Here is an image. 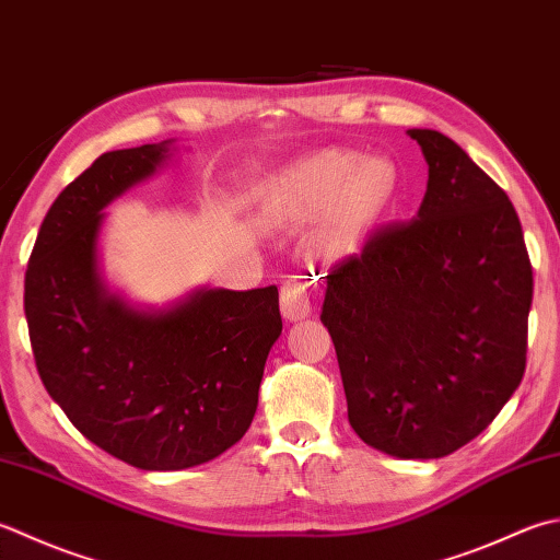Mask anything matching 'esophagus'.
I'll return each mask as SVG.
<instances>
[{
  "instance_id": "34e87169",
  "label": "esophagus",
  "mask_w": 560,
  "mask_h": 560,
  "mask_svg": "<svg viewBox=\"0 0 560 560\" xmlns=\"http://www.w3.org/2000/svg\"><path fill=\"white\" fill-rule=\"evenodd\" d=\"M313 313V301H311V291L308 283H303L299 279H291L281 287V315L287 320H305Z\"/></svg>"
}]
</instances>
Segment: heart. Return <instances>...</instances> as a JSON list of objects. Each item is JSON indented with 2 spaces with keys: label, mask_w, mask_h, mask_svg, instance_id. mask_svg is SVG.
Segmentation results:
<instances>
[{
  "label": "heart",
  "mask_w": 560,
  "mask_h": 560,
  "mask_svg": "<svg viewBox=\"0 0 560 560\" xmlns=\"http://www.w3.org/2000/svg\"><path fill=\"white\" fill-rule=\"evenodd\" d=\"M400 189V170L390 158H361L352 150H325L283 170L279 191L301 223L323 221L320 245L349 255L371 225L388 211Z\"/></svg>",
  "instance_id": "1"
}]
</instances>
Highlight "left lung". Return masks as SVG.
<instances>
[{"label":"left lung","instance_id":"8db88e82","mask_svg":"<svg viewBox=\"0 0 560 560\" xmlns=\"http://www.w3.org/2000/svg\"><path fill=\"white\" fill-rule=\"evenodd\" d=\"M408 136L430 167L418 213L330 269L320 320L361 440L442 458L517 390L534 279L508 194L440 130Z\"/></svg>","mask_w":560,"mask_h":560}]
</instances>
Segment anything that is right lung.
Returning a JSON list of instances; mask_svg holds the SVG:
<instances>
[{
	"instance_id": "right-lung-1",
	"label": "right lung",
	"mask_w": 560,
	"mask_h": 560,
	"mask_svg": "<svg viewBox=\"0 0 560 560\" xmlns=\"http://www.w3.org/2000/svg\"><path fill=\"white\" fill-rule=\"evenodd\" d=\"M174 140L104 152L62 189L33 245L24 311L43 386L106 454L142 470L211 462L257 412L281 335L277 287L194 289L145 308L108 289L98 257L104 208L150 179Z\"/></svg>"
}]
</instances>
